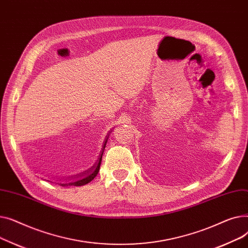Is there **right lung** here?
<instances>
[{
    "mask_svg": "<svg viewBox=\"0 0 248 248\" xmlns=\"http://www.w3.org/2000/svg\"><path fill=\"white\" fill-rule=\"evenodd\" d=\"M108 138H107L106 140H104V142H103V147H102V150H101V154H100V155H99L98 163L93 167V169H91V172H90V173H87V175H86L85 177H83V178H81V179H79V180L74 181V182H69V183H62V184L60 183V185H61V186H70V185H71V186H83V185H86L87 183H89V182L93 181V180L96 177V175L98 174V172H99V168H100L102 154H103L104 148H106V145H107V142H108Z\"/></svg>",
    "mask_w": 248,
    "mask_h": 248,
    "instance_id": "obj_1",
    "label": "right lung"
}]
</instances>
